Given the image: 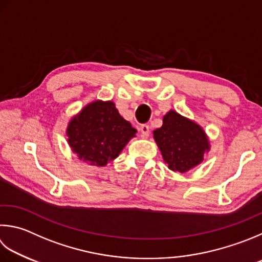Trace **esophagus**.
<instances>
[{"instance_id": "obj_1", "label": "esophagus", "mask_w": 262, "mask_h": 262, "mask_svg": "<svg viewBox=\"0 0 262 262\" xmlns=\"http://www.w3.org/2000/svg\"><path fill=\"white\" fill-rule=\"evenodd\" d=\"M140 132H141V135L142 137H147L150 134V127L149 125H142L140 127Z\"/></svg>"}]
</instances>
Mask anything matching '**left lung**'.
I'll return each mask as SVG.
<instances>
[{
    "mask_svg": "<svg viewBox=\"0 0 262 262\" xmlns=\"http://www.w3.org/2000/svg\"><path fill=\"white\" fill-rule=\"evenodd\" d=\"M154 137L165 163L173 172L185 173L196 167L210 150L203 128L172 110L164 116L163 126L154 132Z\"/></svg>",
    "mask_w": 262,
    "mask_h": 262,
    "instance_id": "obj_1",
    "label": "left lung"
}]
</instances>
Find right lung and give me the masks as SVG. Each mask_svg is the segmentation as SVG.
Returning <instances> with one entry per match:
<instances>
[{
	"mask_svg": "<svg viewBox=\"0 0 262 262\" xmlns=\"http://www.w3.org/2000/svg\"><path fill=\"white\" fill-rule=\"evenodd\" d=\"M135 133L130 122L119 115L115 103L96 101L70 121L66 134L79 159L90 165L105 166L117 158Z\"/></svg>",
	"mask_w": 262,
	"mask_h": 262,
	"instance_id": "1",
	"label": "right lung"
}]
</instances>
